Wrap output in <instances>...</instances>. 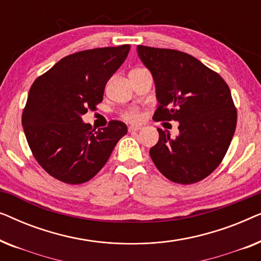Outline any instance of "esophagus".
<instances>
[{"label":"esophagus","instance_id":"esophagus-1","mask_svg":"<svg viewBox=\"0 0 261 261\" xmlns=\"http://www.w3.org/2000/svg\"><path fill=\"white\" fill-rule=\"evenodd\" d=\"M139 129H141L140 126H130L129 128H128V130H129L130 133H133V132H137Z\"/></svg>","mask_w":261,"mask_h":261}]
</instances>
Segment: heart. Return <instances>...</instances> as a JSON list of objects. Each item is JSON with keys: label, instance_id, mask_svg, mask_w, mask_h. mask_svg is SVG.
<instances>
[{"label": "heart", "instance_id": "heart-1", "mask_svg": "<svg viewBox=\"0 0 261 261\" xmlns=\"http://www.w3.org/2000/svg\"><path fill=\"white\" fill-rule=\"evenodd\" d=\"M121 116L128 122H138V121L141 120L142 114L138 108H128L121 113Z\"/></svg>", "mask_w": 261, "mask_h": 261}]
</instances>
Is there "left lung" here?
I'll return each mask as SVG.
<instances>
[{"label":"left lung","instance_id":"obj_1","mask_svg":"<svg viewBox=\"0 0 261 261\" xmlns=\"http://www.w3.org/2000/svg\"><path fill=\"white\" fill-rule=\"evenodd\" d=\"M138 53L155 83L159 106L153 119L179 122L173 139L158 128L149 155L169 180L197 183L220 165L233 139L238 113L229 87L185 52L139 45Z\"/></svg>","mask_w":261,"mask_h":261}]
</instances>
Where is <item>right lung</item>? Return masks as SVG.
Returning <instances> with one entry per match:
<instances>
[{
  "instance_id": "1",
  "label": "right lung",
  "mask_w": 261,
  "mask_h": 261,
  "mask_svg": "<svg viewBox=\"0 0 261 261\" xmlns=\"http://www.w3.org/2000/svg\"><path fill=\"white\" fill-rule=\"evenodd\" d=\"M129 48L121 45L72 53L32 84L22 112L23 132L32 154L49 176L66 184L90 180L127 134L121 121L95 130L81 116L102 102L107 82Z\"/></svg>"
}]
</instances>
